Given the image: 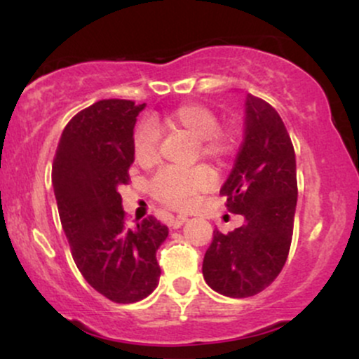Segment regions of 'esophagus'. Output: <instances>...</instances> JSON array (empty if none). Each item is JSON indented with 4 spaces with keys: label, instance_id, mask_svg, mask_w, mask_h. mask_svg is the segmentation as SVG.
<instances>
[{
    "label": "esophagus",
    "instance_id": "obj_1",
    "mask_svg": "<svg viewBox=\"0 0 359 359\" xmlns=\"http://www.w3.org/2000/svg\"><path fill=\"white\" fill-rule=\"evenodd\" d=\"M185 221H187V216H184V214H179V216L172 217V219H170V226H172V228H174V229H177V228H180V226H182Z\"/></svg>",
    "mask_w": 359,
    "mask_h": 359
}]
</instances>
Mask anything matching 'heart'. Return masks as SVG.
Returning <instances> with one entry per match:
<instances>
[{"mask_svg":"<svg viewBox=\"0 0 359 359\" xmlns=\"http://www.w3.org/2000/svg\"><path fill=\"white\" fill-rule=\"evenodd\" d=\"M156 126L182 131L196 140L197 154L214 163H222L234 150V140L229 131L219 128L217 114L211 108L197 102H189L154 118ZM133 156L140 167H154L158 162V131L150 123H142L133 135ZM214 175L208 167L194 168L167 167L151 180V194L160 203L175 209L191 208L196 196L209 191Z\"/></svg>","mask_w":359,"mask_h":359,"instance_id":"obj_1","label":"heart"}]
</instances>
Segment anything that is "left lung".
<instances>
[{"instance_id":"1","label":"left lung","mask_w":359,"mask_h":359,"mask_svg":"<svg viewBox=\"0 0 359 359\" xmlns=\"http://www.w3.org/2000/svg\"><path fill=\"white\" fill-rule=\"evenodd\" d=\"M221 194L245 224L228 234L214 229L204 280L226 297H251L285 265L297 205V167L287 128L269 102L251 94L245 101V138Z\"/></svg>"}]
</instances>
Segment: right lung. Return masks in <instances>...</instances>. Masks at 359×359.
<instances>
[{
  "mask_svg": "<svg viewBox=\"0 0 359 359\" xmlns=\"http://www.w3.org/2000/svg\"><path fill=\"white\" fill-rule=\"evenodd\" d=\"M143 104L102 100L62 131L52 185L77 269L94 290L118 304L148 297L158 285L156 250L168 228L148 216L126 224L118 187L133 163V128Z\"/></svg>",
  "mask_w": 359,
  "mask_h": 359,
  "instance_id": "obj_1",
  "label": "right lung"
}]
</instances>
